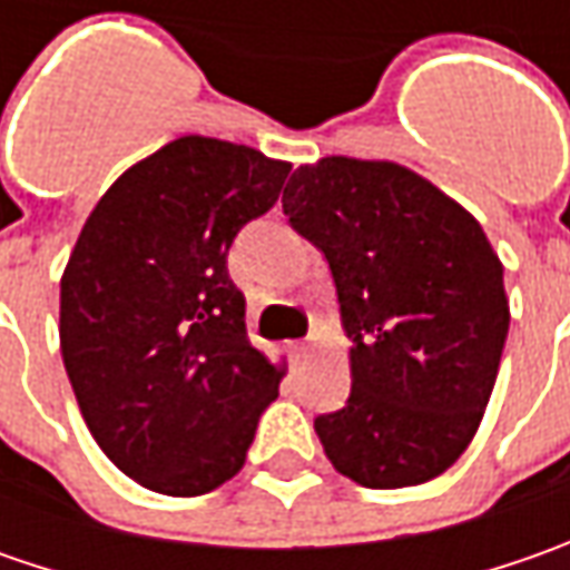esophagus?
I'll use <instances>...</instances> for the list:
<instances>
[{
  "mask_svg": "<svg viewBox=\"0 0 570 570\" xmlns=\"http://www.w3.org/2000/svg\"><path fill=\"white\" fill-rule=\"evenodd\" d=\"M288 352H292V358H295V362H304V355H307V342H292V345H288Z\"/></svg>",
  "mask_w": 570,
  "mask_h": 570,
  "instance_id": "esophagus-1",
  "label": "esophagus"
}]
</instances>
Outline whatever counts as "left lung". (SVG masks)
<instances>
[{"label": "left lung", "mask_w": 570, "mask_h": 570, "mask_svg": "<svg viewBox=\"0 0 570 570\" xmlns=\"http://www.w3.org/2000/svg\"><path fill=\"white\" fill-rule=\"evenodd\" d=\"M282 208L323 253L352 342V393L314 419L330 463L364 489L441 475L482 422L511 326L485 230L390 161L297 167Z\"/></svg>", "instance_id": "left-lung-1"}]
</instances>
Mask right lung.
Returning a JSON list of instances; mask_svg holds the SVG:
<instances>
[{
  "mask_svg": "<svg viewBox=\"0 0 570 570\" xmlns=\"http://www.w3.org/2000/svg\"><path fill=\"white\" fill-rule=\"evenodd\" d=\"M292 165L184 136L100 196L59 282V342L85 425L151 492L193 498L237 475L282 367L247 340L230 282L237 230Z\"/></svg>",
  "mask_w": 570,
  "mask_h": 570,
  "instance_id": "obj_1",
  "label": "right lung"
}]
</instances>
